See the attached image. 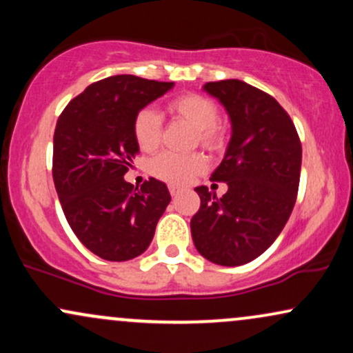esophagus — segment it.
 Returning <instances> with one entry per match:
<instances>
[{
	"label": "esophagus",
	"mask_w": 353,
	"mask_h": 353,
	"mask_svg": "<svg viewBox=\"0 0 353 353\" xmlns=\"http://www.w3.org/2000/svg\"><path fill=\"white\" fill-rule=\"evenodd\" d=\"M169 192H171L172 197H176V196H179L181 189L177 188V185H169Z\"/></svg>",
	"instance_id": "1"
}]
</instances>
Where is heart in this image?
I'll return each mask as SVG.
<instances>
[{"label": "heart", "instance_id": "obj_1", "mask_svg": "<svg viewBox=\"0 0 353 353\" xmlns=\"http://www.w3.org/2000/svg\"><path fill=\"white\" fill-rule=\"evenodd\" d=\"M165 111L172 119H182L189 123L196 131L194 144H199L210 152L224 149L225 129L219 123V109L212 99L196 92H185L176 96L165 104ZM132 136L137 148L144 152L157 149L163 139V119L151 108H144L136 112L132 119ZM208 168V161L201 152L177 154L164 151L152 157L149 163V172L157 179L169 184H189Z\"/></svg>", "mask_w": 353, "mask_h": 353}]
</instances>
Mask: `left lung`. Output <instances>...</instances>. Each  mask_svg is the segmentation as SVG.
Wrapping results in <instances>:
<instances>
[{
	"label": "left lung",
	"mask_w": 353,
	"mask_h": 353,
	"mask_svg": "<svg viewBox=\"0 0 353 353\" xmlns=\"http://www.w3.org/2000/svg\"><path fill=\"white\" fill-rule=\"evenodd\" d=\"M224 104L232 123L225 157L210 181L225 182L217 199L196 188L201 208L190 232L202 257L242 265L265 252L289 221L301 181L302 144L287 111L272 96L239 79L204 86Z\"/></svg>",
	"instance_id": "obj_1"
}]
</instances>
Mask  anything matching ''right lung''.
Here are the masks:
<instances>
[{"label": "right lung", "instance_id": "add662e5", "mask_svg": "<svg viewBox=\"0 0 353 353\" xmlns=\"http://www.w3.org/2000/svg\"><path fill=\"white\" fill-rule=\"evenodd\" d=\"M172 83L131 74L92 83L58 117L52 179L68 224L104 261L123 262L148 249L171 194L149 177L141 189L124 181L137 148L132 119Z\"/></svg>", "mask_w": 353, "mask_h": 353}]
</instances>
